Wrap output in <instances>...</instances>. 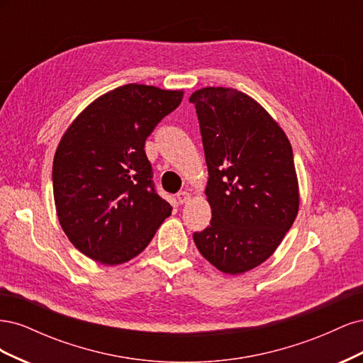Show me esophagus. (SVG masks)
<instances>
[{
  "mask_svg": "<svg viewBox=\"0 0 363 363\" xmlns=\"http://www.w3.org/2000/svg\"><path fill=\"white\" fill-rule=\"evenodd\" d=\"M189 200H191V194H189L188 191H182V192L177 194V201H179L180 204L188 203Z\"/></svg>",
  "mask_w": 363,
  "mask_h": 363,
  "instance_id": "esophagus-1",
  "label": "esophagus"
}]
</instances>
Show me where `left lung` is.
<instances>
[{
    "mask_svg": "<svg viewBox=\"0 0 363 363\" xmlns=\"http://www.w3.org/2000/svg\"><path fill=\"white\" fill-rule=\"evenodd\" d=\"M189 101L200 121L211 225L194 233L225 274L259 267L277 250L300 206L292 147L276 119L232 87H203Z\"/></svg>",
    "mask_w": 363,
    "mask_h": 363,
    "instance_id": "left-lung-1",
    "label": "left lung"
}]
</instances>
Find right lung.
<instances>
[{
  "instance_id": "add662e5",
  "label": "right lung",
  "mask_w": 363,
  "mask_h": 363,
  "mask_svg": "<svg viewBox=\"0 0 363 363\" xmlns=\"http://www.w3.org/2000/svg\"><path fill=\"white\" fill-rule=\"evenodd\" d=\"M183 91L124 84L96 98L65 131L52 162L59 223L71 244L103 265L144 251L172 207L152 184L145 140Z\"/></svg>"
}]
</instances>
